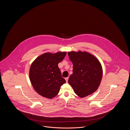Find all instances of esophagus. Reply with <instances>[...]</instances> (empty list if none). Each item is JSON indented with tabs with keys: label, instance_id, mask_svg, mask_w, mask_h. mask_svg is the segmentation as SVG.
<instances>
[{
	"label": "esophagus",
	"instance_id": "1",
	"mask_svg": "<svg viewBox=\"0 0 130 130\" xmlns=\"http://www.w3.org/2000/svg\"><path fill=\"white\" fill-rule=\"evenodd\" d=\"M68 78H69V77H66V78H65V80H66V82H68Z\"/></svg>",
	"mask_w": 130,
	"mask_h": 130
}]
</instances>
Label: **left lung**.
I'll return each instance as SVG.
<instances>
[{
  "label": "left lung",
  "mask_w": 130,
  "mask_h": 130,
  "mask_svg": "<svg viewBox=\"0 0 130 130\" xmlns=\"http://www.w3.org/2000/svg\"><path fill=\"white\" fill-rule=\"evenodd\" d=\"M68 56L73 64V74L68 79L74 93L84 98L98 89L102 77V68L99 60L87 52H70Z\"/></svg>",
  "instance_id": "8db88e82"
}]
</instances>
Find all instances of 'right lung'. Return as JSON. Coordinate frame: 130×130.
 Returning <instances> with one entry per match:
<instances>
[{"label":"right lung","mask_w":130,"mask_h":130,"mask_svg":"<svg viewBox=\"0 0 130 130\" xmlns=\"http://www.w3.org/2000/svg\"><path fill=\"white\" fill-rule=\"evenodd\" d=\"M66 55V52L47 53L38 56L32 63L30 79L34 89L40 95L50 99L54 98L66 82L58 67Z\"/></svg>","instance_id":"obj_1"}]
</instances>
